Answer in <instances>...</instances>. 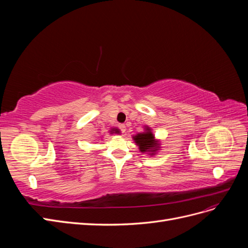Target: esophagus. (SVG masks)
<instances>
[{
	"label": "esophagus",
	"instance_id": "obj_1",
	"mask_svg": "<svg viewBox=\"0 0 248 248\" xmlns=\"http://www.w3.org/2000/svg\"><path fill=\"white\" fill-rule=\"evenodd\" d=\"M119 128H120V130H121V132H122L123 134L126 132V126H125V125H123V124L120 125Z\"/></svg>",
	"mask_w": 248,
	"mask_h": 248
}]
</instances>
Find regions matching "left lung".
<instances>
[{
    "label": "left lung",
    "instance_id": "8db88e82",
    "mask_svg": "<svg viewBox=\"0 0 248 248\" xmlns=\"http://www.w3.org/2000/svg\"><path fill=\"white\" fill-rule=\"evenodd\" d=\"M133 140L136 141L140 151L141 153H147L149 155H155L160 148L159 140H155L154 134L151 128L145 126V131L136 134L132 137Z\"/></svg>",
    "mask_w": 248,
    "mask_h": 248
}]
</instances>
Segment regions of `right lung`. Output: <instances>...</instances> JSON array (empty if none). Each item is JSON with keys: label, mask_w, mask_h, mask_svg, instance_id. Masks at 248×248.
Here are the masks:
<instances>
[{"label": "right lung", "mask_w": 248, "mask_h": 248, "mask_svg": "<svg viewBox=\"0 0 248 248\" xmlns=\"http://www.w3.org/2000/svg\"><path fill=\"white\" fill-rule=\"evenodd\" d=\"M109 133H110V134H112V133H120V130H119L118 128H111L110 131H109Z\"/></svg>", "instance_id": "1"}]
</instances>
